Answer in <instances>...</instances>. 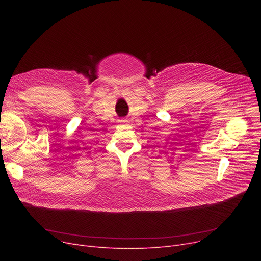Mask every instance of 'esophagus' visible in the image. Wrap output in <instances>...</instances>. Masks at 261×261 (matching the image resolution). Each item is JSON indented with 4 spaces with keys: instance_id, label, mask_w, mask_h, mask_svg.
Segmentation results:
<instances>
[{
    "instance_id": "34e87169",
    "label": "esophagus",
    "mask_w": 261,
    "mask_h": 261,
    "mask_svg": "<svg viewBox=\"0 0 261 261\" xmlns=\"http://www.w3.org/2000/svg\"><path fill=\"white\" fill-rule=\"evenodd\" d=\"M119 122H120V123H127L128 120H127V119H120Z\"/></svg>"
}]
</instances>
